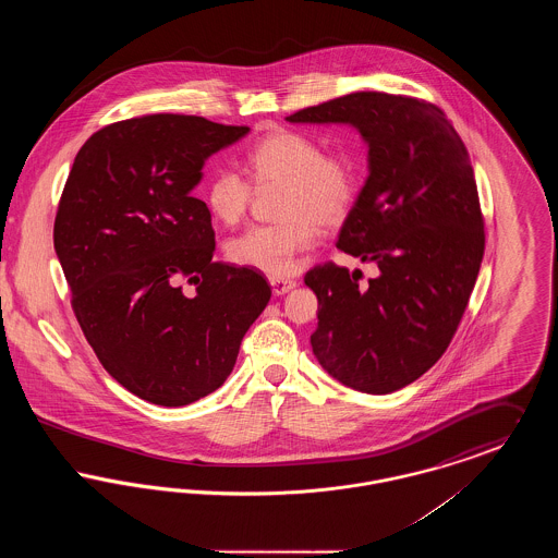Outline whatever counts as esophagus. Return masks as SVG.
<instances>
[{"mask_svg":"<svg viewBox=\"0 0 558 558\" xmlns=\"http://www.w3.org/2000/svg\"><path fill=\"white\" fill-rule=\"evenodd\" d=\"M269 284H271V291L274 294H287L296 287L294 280H287V278H269Z\"/></svg>","mask_w":558,"mask_h":558,"instance_id":"1","label":"esophagus"}]
</instances>
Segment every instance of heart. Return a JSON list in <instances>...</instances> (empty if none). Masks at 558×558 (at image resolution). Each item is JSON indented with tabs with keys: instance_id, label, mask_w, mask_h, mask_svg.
I'll use <instances>...</instances> for the list:
<instances>
[{
	"instance_id": "obj_1",
	"label": "heart",
	"mask_w": 558,
	"mask_h": 558,
	"mask_svg": "<svg viewBox=\"0 0 558 558\" xmlns=\"http://www.w3.org/2000/svg\"><path fill=\"white\" fill-rule=\"evenodd\" d=\"M246 169L257 187L282 186L276 223L253 226L226 244L228 259L271 278L291 276L299 255L314 246L318 230L339 226L357 194V165L347 153H324L305 133L274 132L246 155ZM253 196L251 182L234 169L215 171L205 190L213 217L234 226Z\"/></svg>"
}]
</instances>
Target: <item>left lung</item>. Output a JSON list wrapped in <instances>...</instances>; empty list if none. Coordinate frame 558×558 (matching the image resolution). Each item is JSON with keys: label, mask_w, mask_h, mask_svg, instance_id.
<instances>
[{"label": "left lung", "mask_w": 558, "mask_h": 558, "mask_svg": "<svg viewBox=\"0 0 558 558\" xmlns=\"http://www.w3.org/2000/svg\"><path fill=\"white\" fill-rule=\"evenodd\" d=\"M287 121L349 123L368 144L371 175L337 246L380 276L360 284L328 262L305 284L318 296L322 368L355 391L393 393L446 353L477 280L485 232L469 150L441 108L412 96L355 92Z\"/></svg>", "instance_id": "8db88e82"}]
</instances>
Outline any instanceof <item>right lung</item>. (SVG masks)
I'll list each match as a JSON object with an SVG mask.
<instances>
[{"label":"right lung","instance_id":"1","mask_svg":"<svg viewBox=\"0 0 558 558\" xmlns=\"http://www.w3.org/2000/svg\"><path fill=\"white\" fill-rule=\"evenodd\" d=\"M244 133L171 112L117 121L81 146L62 190L53 248L81 330L105 371L150 403L219 389L271 296L259 271L213 262L211 213L192 196L205 160Z\"/></svg>","mask_w":558,"mask_h":558}]
</instances>
